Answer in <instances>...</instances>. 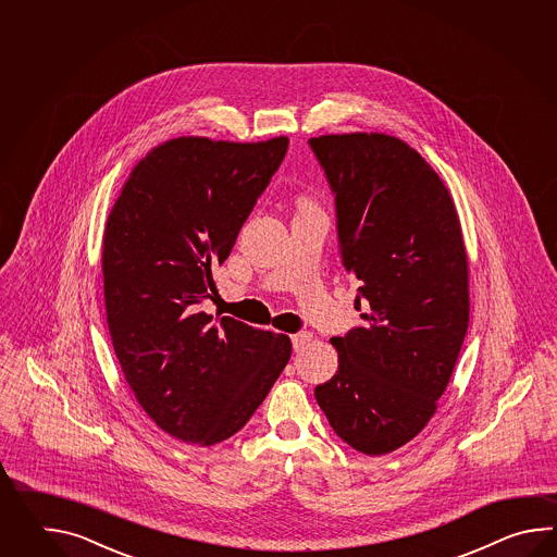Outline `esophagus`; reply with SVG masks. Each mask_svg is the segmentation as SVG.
<instances>
[{
    "instance_id": "esophagus-1",
    "label": "esophagus",
    "mask_w": 557,
    "mask_h": 557,
    "mask_svg": "<svg viewBox=\"0 0 557 557\" xmlns=\"http://www.w3.org/2000/svg\"><path fill=\"white\" fill-rule=\"evenodd\" d=\"M310 341H312V332H298V334H293V346H295V350H302Z\"/></svg>"
}]
</instances>
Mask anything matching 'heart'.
Listing matches in <instances>:
<instances>
[{
  "mask_svg": "<svg viewBox=\"0 0 557 557\" xmlns=\"http://www.w3.org/2000/svg\"><path fill=\"white\" fill-rule=\"evenodd\" d=\"M308 205H310V202H308V199H302V201H300V207H308Z\"/></svg>",
  "mask_w": 557,
  "mask_h": 557,
  "instance_id": "b5f03b06",
  "label": "heart"
}]
</instances>
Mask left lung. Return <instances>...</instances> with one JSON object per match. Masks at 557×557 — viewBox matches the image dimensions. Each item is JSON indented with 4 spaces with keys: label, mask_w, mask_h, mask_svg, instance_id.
Listing matches in <instances>:
<instances>
[{
    "label": "left lung",
    "mask_w": 557,
    "mask_h": 557,
    "mask_svg": "<svg viewBox=\"0 0 557 557\" xmlns=\"http://www.w3.org/2000/svg\"><path fill=\"white\" fill-rule=\"evenodd\" d=\"M336 195L341 259L360 281L358 326L331 338L338 370L314 388L332 430L382 456L416 438L450 382L470 319L468 255L450 190L386 133L310 139Z\"/></svg>",
    "instance_id": "1"
}]
</instances>
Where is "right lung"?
Segmentation results:
<instances>
[{"label": "right lung", "instance_id": "1", "mask_svg": "<svg viewBox=\"0 0 557 557\" xmlns=\"http://www.w3.org/2000/svg\"><path fill=\"white\" fill-rule=\"evenodd\" d=\"M288 137H177L133 166L107 216V326L145 414L173 438L213 446L237 434L286 367V334L199 310L214 290Z\"/></svg>", "mask_w": 557, "mask_h": 557}]
</instances>
